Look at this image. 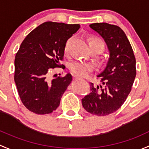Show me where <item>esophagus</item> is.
Returning <instances> with one entry per match:
<instances>
[{
	"label": "esophagus",
	"mask_w": 149,
	"mask_h": 149,
	"mask_svg": "<svg viewBox=\"0 0 149 149\" xmlns=\"http://www.w3.org/2000/svg\"><path fill=\"white\" fill-rule=\"evenodd\" d=\"M73 77H74V80H77V79H79V77H78L76 76V75H74V76H73Z\"/></svg>",
	"instance_id": "1"
}]
</instances>
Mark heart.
Listing matches in <instances>:
<instances>
[{
    "instance_id": "obj_1",
    "label": "heart",
    "mask_w": 149,
    "mask_h": 149,
    "mask_svg": "<svg viewBox=\"0 0 149 149\" xmlns=\"http://www.w3.org/2000/svg\"><path fill=\"white\" fill-rule=\"evenodd\" d=\"M71 39H69L66 42L64 51L67 52ZM89 44L90 47H97L102 52L105 48L103 41L97 37H91L89 39ZM70 70L72 72L77 76L85 77L93 70V65L90 62H84L82 61H75L70 64Z\"/></svg>"
}]
</instances>
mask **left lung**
Segmentation results:
<instances>
[{
	"label": "left lung",
	"mask_w": 149,
	"mask_h": 149,
	"mask_svg": "<svg viewBox=\"0 0 149 149\" xmlns=\"http://www.w3.org/2000/svg\"><path fill=\"white\" fill-rule=\"evenodd\" d=\"M106 42L110 58L97 77L100 85L90 84V93L82 99L86 111L97 116L114 113L122 106L131 91L136 75L133 49L120 27L107 23L90 24Z\"/></svg>",
	"instance_id": "obj_1"
}]
</instances>
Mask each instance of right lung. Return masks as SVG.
Listing matches in <instances>:
<instances>
[{"instance_id": "obj_1", "label": "right lung", "mask_w": 149, "mask_h": 149, "mask_svg": "<svg viewBox=\"0 0 149 149\" xmlns=\"http://www.w3.org/2000/svg\"><path fill=\"white\" fill-rule=\"evenodd\" d=\"M79 28V24L47 21L21 43L15 56L14 80L21 102L32 113L49 114L59 105L72 77L67 74L52 79L49 71L65 68L60 62L66 42Z\"/></svg>"}]
</instances>
